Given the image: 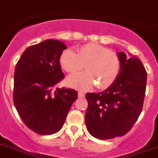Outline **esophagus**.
Segmentation results:
<instances>
[{"label":"esophagus","mask_w":158,"mask_h":158,"mask_svg":"<svg viewBox=\"0 0 158 158\" xmlns=\"http://www.w3.org/2000/svg\"><path fill=\"white\" fill-rule=\"evenodd\" d=\"M78 96H79V98H84L85 94L82 91H79L78 92Z\"/></svg>","instance_id":"esophagus-1"}]
</instances>
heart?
<instances>
[{
    "mask_svg": "<svg viewBox=\"0 0 158 158\" xmlns=\"http://www.w3.org/2000/svg\"><path fill=\"white\" fill-rule=\"evenodd\" d=\"M62 69L69 73L82 70L86 72L69 76L66 83L76 89H86L97 84L99 89H106L117 79L121 69L120 57L108 48L95 43H88L77 49L63 51L60 56Z\"/></svg>",
    "mask_w": 158,
    "mask_h": 158,
    "instance_id": "b5f03b06",
    "label": "heart"
}]
</instances>
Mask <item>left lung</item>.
I'll return each instance as SVG.
<instances>
[{
  "label": "left lung",
  "mask_w": 158,
  "mask_h": 158,
  "mask_svg": "<svg viewBox=\"0 0 158 158\" xmlns=\"http://www.w3.org/2000/svg\"><path fill=\"white\" fill-rule=\"evenodd\" d=\"M120 72L113 84L100 93H87L85 123L88 131L98 139L124 135L135 124L143 109L147 74L134 56L117 52Z\"/></svg>",
  "instance_id": "left-lung-1"
}]
</instances>
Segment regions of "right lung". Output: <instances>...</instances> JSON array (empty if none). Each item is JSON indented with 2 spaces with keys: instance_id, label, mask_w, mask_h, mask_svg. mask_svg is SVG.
Segmentation results:
<instances>
[{
  "instance_id": "right-lung-1",
  "label": "right lung",
  "mask_w": 158,
  "mask_h": 158,
  "mask_svg": "<svg viewBox=\"0 0 158 158\" xmlns=\"http://www.w3.org/2000/svg\"><path fill=\"white\" fill-rule=\"evenodd\" d=\"M66 49L61 41H43L27 48L15 67L14 105L23 123L37 134L59 131L78 98L75 89L56 88L64 78L60 56Z\"/></svg>"
}]
</instances>
